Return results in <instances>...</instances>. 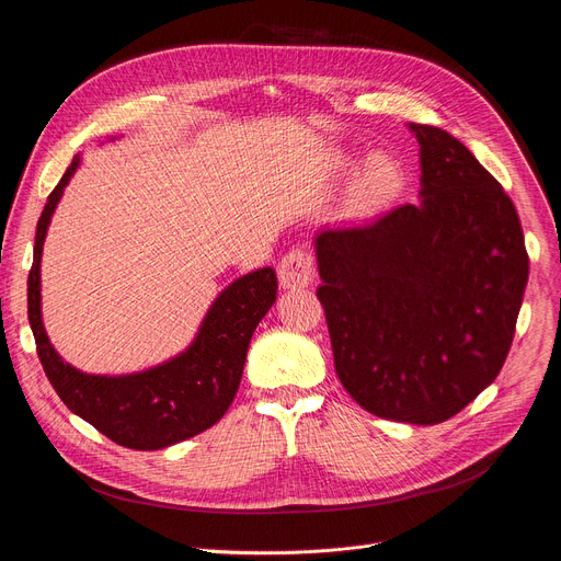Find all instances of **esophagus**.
<instances>
[{"label": "esophagus", "mask_w": 561, "mask_h": 561, "mask_svg": "<svg viewBox=\"0 0 561 561\" xmlns=\"http://www.w3.org/2000/svg\"><path fill=\"white\" fill-rule=\"evenodd\" d=\"M278 280L283 289H301L314 280V260L308 251L291 249L278 262Z\"/></svg>", "instance_id": "obj_1"}]
</instances>
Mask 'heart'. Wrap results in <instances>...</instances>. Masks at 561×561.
Wrapping results in <instances>:
<instances>
[{
    "label": "heart",
    "instance_id": "obj_1",
    "mask_svg": "<svg viewBox=\"0 0 561 561\" xmlns=\"http://www.w3.org/2000/svg\"><path fill=\"white\" fill-rule=\"evenodd\" d=\"M353 168L351 156H340L335 160L337 172H348ZM405 187V172L397 158L389 153L371 156L348 187L346 204L353 215H376L389 208L399 199Z\"/></svg>",
    "mask_w": 561,
    "mask_h": 561
}]
</instances>
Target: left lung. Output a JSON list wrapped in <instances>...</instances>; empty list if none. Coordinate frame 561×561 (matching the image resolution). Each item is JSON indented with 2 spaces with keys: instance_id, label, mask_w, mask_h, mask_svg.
Returning a JSON list of instances; mask_svg holds the SVG:
<instances>
[{
  "instance_id": "1",
  "label": "left lung",
  "mask_w": 561,
  "mask_h": 561,
  "mask_svg": "<svg viewBox=\"0 0 561 561\" xmlns=\"http://www.w3.org/2000/svg\"><path fill=\"white\" fill-rule=\"evenodd\" d=\"M421 204L314 238L335 371L367 412L435 425L501 374L530 260L501 183L448 130L410 124Z\"/></svg>"
}]
</instances>
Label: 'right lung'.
<instances>
[{"mask_svg": "<svg viewBox=\"0 0 561 561\" xmlns=\"http://www.w3.org/2000/svg\"><path fill=\"white\" fill-rule=\"evenodd\" d=\"M81 158L47 196L28 272V323L41 365L77 416L119 446L158 450L208 431L233 403L255 325L276 301V272L262 267L230 283L210 306L194 342L158 367L128 376L83 374L51 346L41 312V257L51 215Z\"/></svg>", "mask_w": 561, "mask_h": 561, "instance_id": "obj_1", "label": "right lung"}]
</instances>
